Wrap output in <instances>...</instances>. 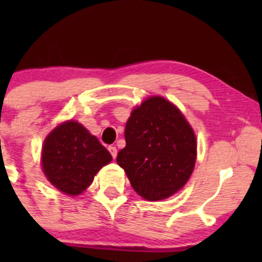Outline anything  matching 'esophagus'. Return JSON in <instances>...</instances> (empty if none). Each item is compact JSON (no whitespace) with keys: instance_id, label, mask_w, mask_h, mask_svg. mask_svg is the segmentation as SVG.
<instances>
[{"instance_id":"obj_1","label":"esophagus","mask_w":262,"mask_h":262,"mask_svg":"<svg viewBox=\"0 0 262 262\" xmlns=\"http://www.w3.org/2000/svg\"><path fill=\"white\" fill-rule=\"evenodd\" d=\"M107 149H109L110 155L113 156V158H115L116 155H118V149H116V147L115 146H110L109 148H107Z\"/></svg>"}]
</instances>
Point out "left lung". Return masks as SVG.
<instances>
[{
  "instance_id": "left-lung-1",
  "label": "left lung",
  "mask_w": 262,
  "mask_h": 262,
  "mask_svg": "<svg viewBox=\"0 0 262 262\" xmlns=\"http://www.w3.org/2000/svg\"><path fill=\"white\" fill-rule=\"evenodd\" d=\"M125 147L116 162L132 187L149 202L167 199L186 184L196 161L191 125L172 102L148 97L132 112L125 125Z\"/></svg>"
}]
</instances>
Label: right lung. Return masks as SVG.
<instances>
[{
  "label": "right lung",
  "mask_w": 262,
  "mask_h": 262,
  "mask_svg": "<svg viewBox=\"0 0 262 262\" xmlns=\"http://www.w3.org/2000/svg\"><path fill=\"white\" fill-rule=\"evenodd\" d=\"M112 160V155L99 139L73 120L53 129L41 149L46 178L59 191L72 196L84 191L100 168Z\"/></svg>",
  "instance_id": "add662e5"
}]
</instances>
